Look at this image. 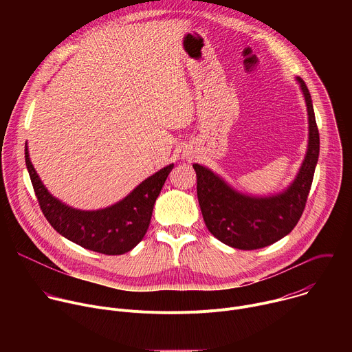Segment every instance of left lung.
<instances>
[{"instance_id": "8db88e82", "label": "left lung", "mask_w": 352, "mask_h": 352, "mask_svg": "<svg viewBox=\"0 0 352 352\" xmlns=\"http://www.w3.org/2000/svg\"><path fill=\"white\" fill-rule=\"evenodd\" d=\"M308 109L309 140L307 155L292 184L272 196L243 195L212 170L193 164L197 200L208 230L223 243L252 250L277 242L289 234L304 213L319 159V131L311 93L296 78Z\"/></svg>"}]
</instances>
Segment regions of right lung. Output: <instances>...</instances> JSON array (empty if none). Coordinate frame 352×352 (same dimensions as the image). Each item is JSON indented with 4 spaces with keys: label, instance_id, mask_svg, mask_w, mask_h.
Segmentation results:
<instances>
[{
    "label": "right lung",
    "instance_id": "right-lung-1",
    "mask_svg": "<svg viewBox=\"0 0 352 352\" xmlns=\"http://www.w3.org/2000/svg\"><path fill=\"white\" fill-rule=\"evenodd\" d=\"M25 160L40 209L52 227L85 249L122 255L144 236L157 196L173 170L170 164L146 178L118 204L100 210H78L50 193L38 178L25 146Z\"/></svg>",
    "mask_w": 352,
    "mask_h": 352
}]
</instances>
